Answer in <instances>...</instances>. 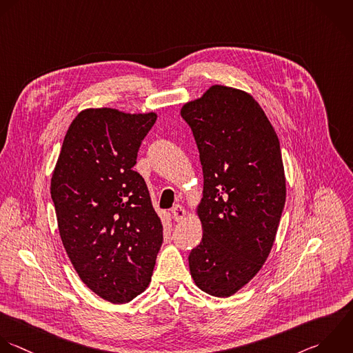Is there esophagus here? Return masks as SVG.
<instances>
[{"mask_svg":"<svg viewBox=\"0 0 353 353\" xmlns=\"http://www.w3.org/2000/svg\"><path fill=\"white\" fill-rule=\"evenodd\" d=\"M172 216H173V219H174L177 223L183 221V220L185 219V210H184V208L180 206V205H176V206L172 209Z\"/></svg>","mask_w":353,"mask_h":353,"instance_id":"obj_1","label":"esophagus"}]
</instances>
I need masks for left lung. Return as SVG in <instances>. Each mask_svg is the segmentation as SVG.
Masks as SVG:
<instances>
[{"instance_id": "obj_1", "label": "left lung", "mask_w": 353, "mask_h": 353, "mask_svg": "<svg viewBox=\"0 0 353 353\" xmlns=\"http://www.w3.org/2000/svg\"><path fill=\"white\" fill-rule=\"evenodd\" d=\"M203 170L195 212L202 241L188 257L195 285L231 297L263 268L275 242L286 201L281 144L259 101L248 92L213 85L187 101Z\"/></svg>"}]
</instances>
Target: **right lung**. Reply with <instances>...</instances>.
Here are the masks:
<instances>
[{"label":"right lung","instance_id":"add662e5","mask_svg":"<svg viewBox=\"0 0 353 353\" xmlns=\"http://www.w3.org/2000/svg\"><path fill=\"white\" fill-rule=\"evenodd\" d=\"M155 112L82 110L68 126L50 179L59 234L81 281L125 304L151 282L163 227L133 170Z\"/></svg>","mask_w":353,"mask_h":353}]
</instances>
